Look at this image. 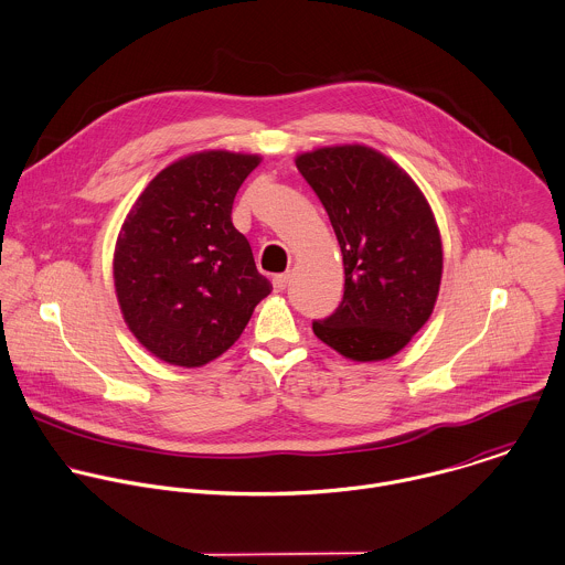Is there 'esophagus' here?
Here are the masks:
<instances>
[{"label":"esophagus","mask_w":565,"mask_h":565,"mask_svg":"<svg viewBox=\"0 0 565 565\" xmlns=\"http://www.w3.org/2000/svg\"><path fill=\"white\" fill-rule=\"evenodd\" d=\"M288 284H290V275H275V279H273V286H275V290L277 292H284L286 288H288Z\"/></svg>","instance_id":"esophagus-1"}]
</instances>
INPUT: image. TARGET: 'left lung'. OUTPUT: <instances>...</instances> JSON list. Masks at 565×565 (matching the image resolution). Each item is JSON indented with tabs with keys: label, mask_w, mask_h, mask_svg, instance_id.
Instances as JSON below:
<instances>
[{
	"label": "left lung",
	"mask_w": 565,
	"mask_h": 565,
	"mask_svg": "<svg viewBox=\"0 0 565 565\" xmlns=\"http://www.w3.org/2000/svg\"><path fill=\"white\" fill-rule=\"evenodd\" d=\"M339 237L344 295L312 323L317 339L353 362L399 353L428 323L444 275V244L433 207L413 177L364 143L297 154Z\"/></svg>",
	"instance_id": "1"
}]
</instances>
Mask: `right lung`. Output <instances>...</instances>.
Listing matches in <instances>:
<instances>
[{
    "instance_id": "obj_1",
    "label": "right lung",
    "mask_w": 565,
    "mask_h": 565,
    "mask_svg": "<svg viewBox=\"0 0 565 565\" xmlns=\"http://www.w3.org/2000/svg\"><path fill=\"white\" fill-rule=\"evenodd\" d=\"M259 154L199 150L166 166L117 233L115 297L152 355L203 366L239 339L273 286L233 226V199Z\"/></svg>"
}]
</instances>
